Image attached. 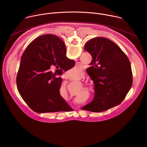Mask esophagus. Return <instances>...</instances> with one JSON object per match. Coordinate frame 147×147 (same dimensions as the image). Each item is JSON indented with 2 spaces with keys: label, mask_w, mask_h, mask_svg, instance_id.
Here are the masks:
<instances>
[{
  "label": "esophagus",
  "mask_w": 147,
  "mask_h": 147,
  "mask_svg": "<svg viewBox=\"0 0 147 147\" xmlns=\"http://www.w3.org/2000/svg\"><path fill=\"white\" fill-rule=\"evenodd\" d=\"M67 78H69V77H68V76H67Z\"/></svg>",
  "instance_id": "obj_1"
}]
</instances>
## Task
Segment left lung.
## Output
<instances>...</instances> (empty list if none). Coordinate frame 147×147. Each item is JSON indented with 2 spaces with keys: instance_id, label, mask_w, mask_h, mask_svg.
Here are the masks:
<instances>
[{
  "instance_id": "8db88e82",
  "label": "left lung",
  "mask_w": 147,
  "mask_h": 147,
  "mask_svg": "<svg viewBox=\"0 0 147 147\" xmlns=\"http://www.w3.org/2000/svg\"><path fill=\"white\" fill-rule=\"evenodd\" d=\"M84 49L92 57L87 71L94 82L95 96L82 109L101 112L119 105L133 83L127 56L113 41L104 37L90 39Z\"/></svg>"
}]
</instances>
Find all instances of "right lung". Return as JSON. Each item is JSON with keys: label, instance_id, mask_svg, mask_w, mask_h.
Wrapping results in <instances>:
<instances>
[{"label": "right lung", "instance_id": "right-lung-1", "mask_svg": "<svg viewBox=\"0 0 147 147\" xmlns=\"http://www.w3.org/2000/svg\"><path fill=\"white\" fill-rule=\"evenodd\" d=\"M73 61L66 56L63 41L55 35L39 36L28 45L21 58L16 83L19 94L32 111L56 112L69 107L59 92L62 78L48 70L56 65L67 71L74 66Z\"/></svg>", "mask_w": 147, "mask_h": 147}]
</instances>
